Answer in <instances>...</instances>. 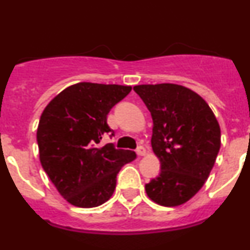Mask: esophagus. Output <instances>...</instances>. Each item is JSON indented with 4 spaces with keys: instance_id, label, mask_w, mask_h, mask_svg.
Segmentation results:
<instances>
[{
    "instance_id": "1",
    "label": "esophagus",
    "mask_w": 250,
    "mask_h": 250,
    "mask_svg": "<svg viewBox=\"0 0 250 250\" xmlns=\"http://www.w3.org/2000/svg\"><path fill=\"white\" fill-rule=\"evenodd\" d=\"M136 153L137 155H145L146 154V148L143 146H138L137 149H136Z\"/></svg>"
}]
</instances>
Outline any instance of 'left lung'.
Segmentation results:
<instances>
[{"label":"left lung","instance_id":"8db88e82","mask_svg":"<svg viewBox=\"0 0 250 250\" xmlns=\"http://www.w3.org/2000/svg\"><path fill=\"white\" fill-rule=\"evenodd\" d=\"M150 112L152 148L160 172L146 184L148 197L164 207L186 203L203 187L216 160L221 131L208 103L175 83L133 87Z\"/></svg>","mask_w":250,"mask_h":250}]
</instances>
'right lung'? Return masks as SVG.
Masks as SVG:
<instances>
[{
  "label": "right lung",
  "mask_w": 250,
  "mask_h": 250,
  "mask_svg": "<svg viewBox=\"0 0 250 250\" xmlns=\"http://www.w3.org/2000/svg\"><path fill=\"white\" fill-rule=\"evenodd\" d=\"M131 86L79 83L62 91L44 108L38 127L40 162L44 172L70 204L93 208L107 202L120 169L136 158L132 150L101 146L113 107Z\"/></svg>",
  "instance_id": "add662e5"
}]
</instances>
